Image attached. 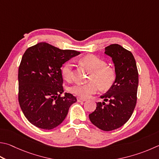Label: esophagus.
Masks as SVG:
<instances>
[{"mask_svg": "<svg viewBox=\"0 0 159 159\" xmlns=\"http://www.w3.org/2000/svg\"><path fill=\"white\" fill-rule=\"evenodd\" d=\"M77 101L79 102H86V100L85 99H83V98H80V97H78L77 98Z\"/></svg>", "mask_w": 159, "mask_h": 159, "instance_id": "obj_1", "label": "esophagus"}]
</instances>
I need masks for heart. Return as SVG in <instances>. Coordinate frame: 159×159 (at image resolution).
<instances>
[{"mask_svg":"<svg viewBox=\"0 0 159 159\" xmlns=\"http://www.w3.org/2000/svg\"><path fill=\"white\" fill-rule=\"evenodd\" d=\"M80 62L86 68L92 71L89 76V83L75 84L70 88L72 94L81 98H88L95 94L99 88L103 90L111 87L115 80V72L111 67L106 66V62L94 55H88L80 59ZM72 63L67 62L62 67V75L65 80H70L71 78Z\"/></svg>","mask_w":159,"mask_h":159,"instance_id":"1","label":"heart"}]
</instances>
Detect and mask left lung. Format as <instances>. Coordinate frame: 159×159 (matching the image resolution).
<instances>
[{"label": "left lung", "instance_id": "1", "mask_svg": "<svg viewBox=\"0 0 159 159\" xmlns=\"http://www.w3.org/2000/svg\"><path fill=\"white\" fill-rule=\"evenodd\" d=\"M104 53L112 58L115 80L105 94L103 102L97 103L96 110L89 115L94 126L105 131L121 127L134 112L137 101L138 72L131 52L114 44L105 48ZM109 102L108 104L105 102Z\"/></svg>", "mask_w": 159, "mask_h": 159}]
</instances>
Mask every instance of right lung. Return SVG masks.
I'll list each match as a JSON object with an SVG mask.
<instances>
[{"label": "right lung", "mask_w": 159, "mask_h": 159, "mask_svg": "<svg viewBox=\"0 0 159 159\" xmlns=\"http://www.w3.org/2000/svg\"><path fill=\"white\" fill-rule=\"evenodd\" d=\"M80 53L40 42L25 51L19 67V102L27 120L39 129L60 125L76 98L64 92L61 67Z\"/></svg>", "instance_id": "add662e5"}]
</instances>
